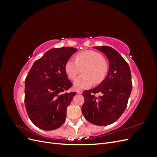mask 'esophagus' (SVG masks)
Masks as SVG:
<instances>
[{"label": "esophagus", "mask_w": 157, "mask_h": 157, "mask_svg": "<svg viewBox=\"0 0 157 157\" xmlns=\"http://www.w3.org/2000/svg\"><path fill=\"white\" fill-rule=\"evenodd\" d=\"M77 92L78 93V94H81L82 93V91L81 90H77Z\"/></svg>", "instance_id": "esophagus-1"}]
</instances>
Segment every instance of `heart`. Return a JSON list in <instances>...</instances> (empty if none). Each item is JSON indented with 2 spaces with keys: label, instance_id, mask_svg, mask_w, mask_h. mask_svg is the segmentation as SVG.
<instances>
[{
  "label": "heart",
  "instance_id": "1",
  "mask_svg": "<svg viewBox=\"0 0 157 157\" xmlns=\"http://www.w3.org/2000/svg\"><path fill=\"white\" fill-rule=\"evenodd\" d=\"M82 71V76L76 78L73 86L78 89L91 86L93 82L99 84L105 78L108 64L101 54L93 50L80 52L76 56L75 61L69 59L65 66V73L70 79H73Z\"/></svg>",
  "mask_w": 157,
  "mask_h": 157
}]
</instances>
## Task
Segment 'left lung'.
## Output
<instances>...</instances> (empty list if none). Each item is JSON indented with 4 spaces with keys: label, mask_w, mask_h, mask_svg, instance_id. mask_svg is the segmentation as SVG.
I'll return each instance as SVG.
<instances>
[{
    "label": "left lung",
    "mask_w": 157,
    "mask_h": 157,
    "mask_svg": "<svg viewBox=\"0 0 157 157\" xmlns=\"http://www.w3.org/2000/svg\"><path fill=\"white\" fill-rule=\"evenodd\" d=\"M94 48L105 55L109 63L107 77L98 86L85 90L82 112L86 119L98 126H107L117 121L124 113L132 89L129 65L118 52L108 46ZM96 93L101 94L97 98Z\"/></svg>",
    "instance_id": "8db88e82"
}]
</instances>
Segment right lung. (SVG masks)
Here are the masks:
<instances>
[{
	"label": "right lung",
	"instance_id": "1",
	"mask_svg": "<svg viewBox=\"0 0 157 157\" xmlns=\"http://www.w3.org/2000/svg\"><path fill=\"white\" fill-rule=\"evenodd\" d=\"M77 49L52 48L35 61L25 80V105L32 122L44 130H53L65 121L67 107L76 92L65 73L67 61Z\"/></svg>",
	"mask_w": 157,
	"mask_h": 157
}]
</instances>
